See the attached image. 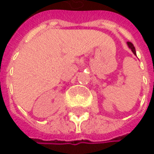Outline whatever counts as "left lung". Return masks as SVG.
I'll return each mask as SVG.
<instances>
[{"instance_id": "obj_1", "label": "left lung", "mask_w": 154, "mask_h": 154, "mask_svg": "<svg viewBox=\"0 0 154 154\" xmlns=\"http://www.w3.org/2000/svg\"><path fill=\"white\" fill-rule=\"evenodd\" d=\"M128 47L131 49V51H133V54H136V50H135V47H134V45H133L131 42H129V41H128Z\"/></svg>"}]
</instances>
